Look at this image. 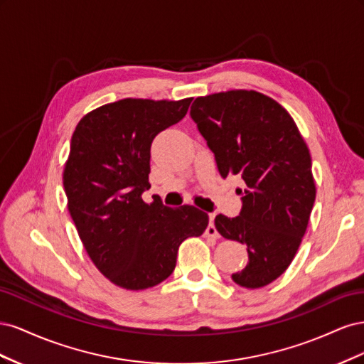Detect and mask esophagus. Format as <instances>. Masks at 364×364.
I'll return each instance as SVG.
<instances>
[{"mask_svg": "<svg viewBox=\"0 0 364 364\" xmlns=\"http://www.w3.org/2000/svg\"><path fill=\"white\" fill-rule=\"evenodd\" d=\"M214 218H215V214H214V213L209 214V225H208V228H206V230H205V235H206V237L217 238V237H218V232H217V229H215V226H214Z\"/></svg>", "mask_w": 364, "mask_h": 364, "instance_id": "1", "label": "esophagus"}]
</instances>
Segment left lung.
Returning a JSON list of instances; mask_svg holds the SVG:
<instances>
[{"mask_svg": "<svg viewBox=\"0 0 364 364\" xmlns=\"http://www.w3.org/2000/svg\"><path fill=\"white\" fill-rule=\"evenodd\" d=\"M222 178L246 183L238 217L218 214L220 234L247 246V266L232 274L261 289L289 269L316 200L311 156L294 119L273 98L234 90L197 97L190 111Z\"/></svg>", "mask_w": 364, "mask_h": 364, "instance_id": "obj_1", "label": "left lung"}]
</instances>
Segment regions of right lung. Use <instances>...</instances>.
I'll use <instances>...</instances> for the list:
<instances>
[{
	"label": "right lung",
	"mask_w": 364,
	"mask_h": 364,
	"mask_svg": "<svg viewBox=\"0 0 364 364\" xmlns=\"http://www.w3.org/2000/svg\"><path fill=\"white\" fill-rule=\"evenodd\" d=\"M193 98H123L87 112L77 124L63 188L68 211L95 267L126 290L167 279L182 241L199 237L208 214L196 206L146 203L150 146L159 132L186 115Z\"/></svg>",
	"instance_id": "1"
}]
</instances>
